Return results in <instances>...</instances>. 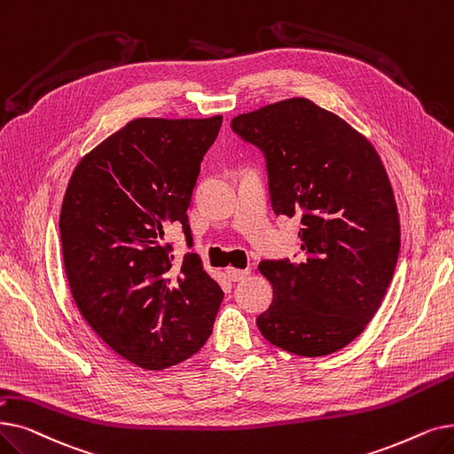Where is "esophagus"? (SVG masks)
Masks as SVG:
<instances>
[{"label":"esophagus","mask_w":454,"mask_h":454,"mask_svg":"<svg viewBox=\"0 0 454 454\" xmlns=\"http://www.w3.org/2000/svg\"><path fill=\"white\" fill-rule=\"evenodd\" d=\"M226 274H228V278L231 282H241L250 274V269H233V267H228Z\"/></svg>","instance_id":"obj_1"}]
</instances>
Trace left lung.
I'll return each instance as SVG.
<instances>
[{"label":"left lung","instance_id":"8db88e82","mask_svg":"<svg viewBox=\"0 0 454 454\" xmlns=\"http://www.w3.org/2000/svg\"><path fill=\"white\" fill-rule=\"evenodd\" d=\"M267 160L272 209L301 216L304 258L262 262L272 302L255 323L274 347L317 358L338 352L379 311L401 248L395 194L365 137L306 98L231 121Z\"/></svg>","mask_w":454,"mask_h":454}]
</instances>
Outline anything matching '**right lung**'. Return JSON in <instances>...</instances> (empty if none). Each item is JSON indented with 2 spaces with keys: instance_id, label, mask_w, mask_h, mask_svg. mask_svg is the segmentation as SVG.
I'll return each mask as SVG.
<instances>
[{
  "instance_id": "add662e5",
  "label": "right lung",
  "mask_w": 454,
  "mask_h": 454,
  "mask_svg": "<svg viewBox=\"0 0 454 454\" xmlns=\"http://www.w3.org/2000/svg\"><path fill=\"white\" fill-rule=\"evenodd\" d=\"M223 116L135 118L82 157L63 199L72 299L118 356L163 371L199 352L224 293L196 254L172 265L165 230L182 224Z\"/></svg>"
}]
</instances>
